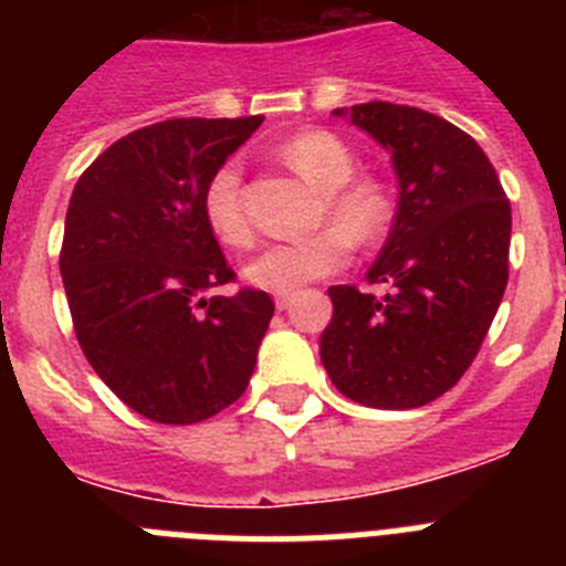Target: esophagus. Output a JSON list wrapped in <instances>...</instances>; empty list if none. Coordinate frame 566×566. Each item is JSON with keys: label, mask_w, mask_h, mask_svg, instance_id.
Instances as JSON below:
<instances>
[{"label": "esophagus", "mask_w": 566, "mask_h": 566, "mask_svg": "<svg viewBox=\"0 0 566 566\" xmlns=\"http://www.w3.org/2000/svg\"><path fill=\"white\" fill-rule=\"evenodd\" d=\"M274 306H277L280 312H286V308L292 306V294H277V297H274Z\"/></svg>", "instance_id": "obj_1"}]
</instances>
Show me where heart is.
<instances>
[{
	"label": "heart",
	"mask_w": 566,
	"mask_h": 566,
	"mask_svg": "<svg viewBox=\"0 0 566 566\" xmlns=\"http://www.w3.org/2000/svg\"><path fill=\"white\" fill-rule=\"evenodd\" d=\"M277 153L294 172L323 192V221L334 223L314 238L272 243L247 266L249 283L289 294L312 280L339 272L352 258V243L371 247L382 238L391 221V201L382 184L354 175L357 155L328 129H303L280 144ZM240 181L243 164L227 158L203 187V218L214 238L234 249L252 243V221L243 207Z\"/></svg>",
	"instance_id": "obj_1"
}]
</instances>
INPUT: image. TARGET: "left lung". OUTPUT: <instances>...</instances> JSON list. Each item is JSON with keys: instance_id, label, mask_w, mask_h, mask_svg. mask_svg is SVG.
Wrapping results in <instances>:
<instances>
[{"instance_id": "8db88e82", "label": "left lung", "mask_w": 566, "mask_h": 566, "mask_svg": "<svg viewBox=\"0 0 566 566\" xmlns=\"http://www.w3.org/2000/svg\"><path fill=\"white\" fill-rule=\"evenodd\" d=\"M343 115V109H337ZM399 178L397 218L368 283L385 297L332 286L319 359L337 391L368 408L433 402L476 359L507 286L510 201L464 129L408 104H354Z\"/></svg>"}]
</instances>
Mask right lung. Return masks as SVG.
Masks as SVG:
<instances>
[{"instance_id": "obj_1", "label": "right lung", "mask_w": 566, "mask_h": 566, "mask_svg": "<svg viewBox=\"0 0 566 566\" xmlns=\"http://www.w3.org/2000/svg\"><path fill=\"white\" fill-rule=\"evenodd\" d=\"M260 124H149L104 149L70 195L59 269L78 345L153 422H203L252 379L274 303L260 289L207 297L234 272L203 218V187Z\"/></svg>"}]
</instances>
